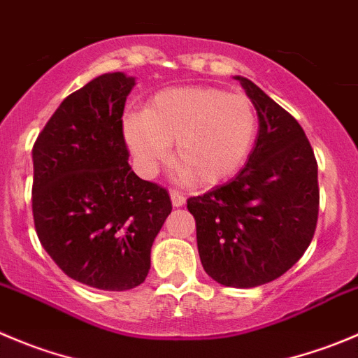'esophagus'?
<instances>
[{"instance_id": "34e87169", "label": "esophagus", "mask_w": 358, "mask_h": 358, "mask_svg": "<svg viewBox=\"0 0 358 358\" xmlns=\"http://www.w3.org/2000/svg\"><path fill=\"white\" fill-rule=\"evenodd\" d=\"M170 200H172L173 207H182L186 203V196L181 192H177V189L170 192Z\"/></svg>"}]
</instances>
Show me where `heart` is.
<instances>
[{"label": "heart", "instance_id": "b5f03b06", "mask_svg": "<svg viewBox=\"0 0 358 358\" xmlns=\"http://www.w3.org/2000/svg\"><path fill=\"white\" fill-rule=\"evenodd\" d=\"M258 130L250 98L220 87H170L152 96L145 112L126 115L124 141L148 173L165 162L176 142L181 173L216 185L246 162Z\"/></svg>", "mask_w": 358, "mask_h": 358}]
</instances>
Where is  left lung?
Instances as JSON below:
<instances>
[{
    "label": "left lung",
    "mask_w": 358,
    "mask_h": 358,
    "mask_svg": "<svg viewBox=\"0 0 358 358\" xmlns=\"http://www.w3.org/2000/svg\"><path fill=\"white\" fill-rule=\"evenodd\" d=\"M258 114V135L232 181L188 199L203 271L224 287L253 288L283 275L311 244L318 165L297 119L257 84L236 77Z\"/></svg>",
    "instance_id": "8db88e82"
}]
</instances>
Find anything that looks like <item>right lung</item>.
Wrapping results in <instances>:
<instances>
[{"mask_svg":"<svg viewBox=\"0 0 358 358\" xmlns=\"http://www.w3.org/2000/svg\"><path fill=\"white\" fill-rule=\"evenodd\" d=\"M135 79L103 73L64 98L33 145V217L68 278L108 292L144 283L172 210L169 192L128 163L122 112Z\"/></svg>","mask_w":358,"mask_h":358,"instance_id":"add662e5","label":"right lung"}]
</instances>
